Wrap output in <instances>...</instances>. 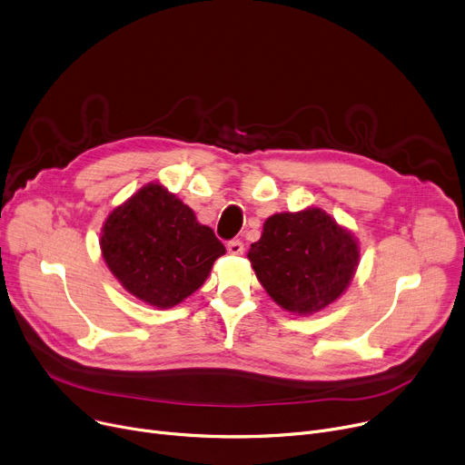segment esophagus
<instances>
[{
    "label": "esophagus",
    "mask_w": 465,
    "mask_h": 465,
    "mask_svg": "<svg viewBox=\"0 0 465 465\" xmlns=\"http://www.w3.org/2000/svg\"><path fill=\"white\" fill-rule=\"evenodd\" d=\"M228 252L233 254V256H241L242 252H245V245H242V241L233 239V241L228 242Z\"/></svg>",
    "instance_id": "34e87169"
}]
</instances>
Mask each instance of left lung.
Returning a JSON list of instances; mask_svg holds the SVG:
<instances>
[{
  "mask_svg": "<svg viewBox=\"0 0 465 465\" xmlns=\"http://www.w3.org/2000/svg\"><path fill=\"white\" fill-rule=\"evenodd\" d=\"M249 260L277 305L312 314L343 294L358 267L360 249L351 232L312 207L267 218Z\"/></svg>",
  "mask_w": 465,
  "mask_h": 465,
  "instance_id": "obj_1",
  "label": "left lung"
}]
</instances>
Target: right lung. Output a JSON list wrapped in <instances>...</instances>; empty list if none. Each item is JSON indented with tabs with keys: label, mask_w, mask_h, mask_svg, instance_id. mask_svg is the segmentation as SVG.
<instances>
[{
	"label": "right lung",
	"mask_w": 465,
	"mask_h": 465,
	"mask_svg": "<svg viewBox=\"0 0 465 465\" xmlns=\"http://www.w3.org/2000/svg\"><path fill=\"white\" fill-rule=\"evenodd\" d=\"M102 252L113 275L141 302L167 309L198 290L224 245L162 184H146L104 224Z\"/></svg>",
	"instance_id": "add662e5"
}]
</instances>
